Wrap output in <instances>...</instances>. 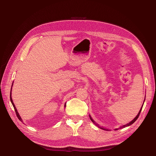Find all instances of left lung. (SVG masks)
Here are the masks:
<instances>
[{
  "instance_id": "1",
  "label": "left lung",
  "mask_w": 156,
  "mask_h": 156,
  "mask_svg": "<svg viewBox=\"0 0 156 156\" xmlns=\"http://www.w3.org/2000/svg\"><path fill=\"white\" fill-rule=\"evenodd\" d=\"M143 104H144V103H143ZM143 106H142V107H141V108H140V111H139V113H138V115H136V116L135 118V119L133 120H132V121H131L130 122H129V123H128V124H126V125H124L123 126H121L120 127V128L121 129V128H124V127H127V126H130V125H131V124H133V123H134V122L136 120H137V119H138V118H139V115H140V111H141V110H142V108H143ZM90 119H91V120L92 121V122H94L93 121V120L91 119V118H90ZM102 129H103V128H102ZM107 131H108V129H106ZM115 130H117V129H115Z\"/></svg>"
}]
</instances>
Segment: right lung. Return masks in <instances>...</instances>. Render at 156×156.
I'll list each match as a JSON object with an SVG mask.
<instances>
[{"label": "right lung", "mask_w": 156, "mask_h": 156, "mask_svg": "<svg viewBox=\"0 0 156 156\" xmlns=\"http://www.w3.org/2000/svg\"><path fill=\"white\" fill-rule=\"evenodd\" d=\"M11 92H10V100H11V102H12V105H13V108H14V110H15V111H16V115H17V118H18V119L20 120V121H21V122H23V120H22V119H21V118L20 117V115H19V113H18V112H17V109H16V106H15V105H14V103H13V101H12V96H11Z\"/></svg>", "instance_id": "add662e5"}]
</instances>
